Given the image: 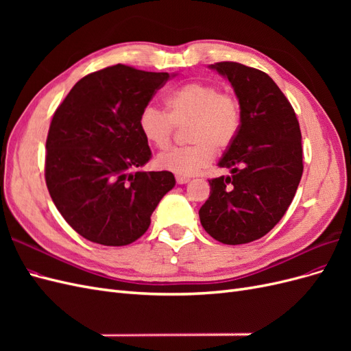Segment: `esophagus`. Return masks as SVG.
<instances>
[{"label":"esophagus","instance_id":"esophagus-1","mask_svg":"<svg viewBox=\"0 0 351 351\" xmlns=\"http://www.w3.org/2000/svg\"><path fill=\"white\" fill-rule=\"evenodd\" d=\"M176 182H177L178 184H186V183L190 182V178H189V177H184V176H176Z\"/></svg>","mask_w":351,"mask_h":351}]
</instances>
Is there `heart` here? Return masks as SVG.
<instances>
[{
	"label": "heart",
	"mask_w": 351,
	"mask_h": 351,
	"mask_svg": "<svg viewBox=\"0 0 351 351\" xmlns=\"http://www.w3.org/2000/svg\"><path fill=\"white\" fill-rule=\"evenodd\" d=\"M167 112L154 105L145 107L137 127L146 143L164 151L173 141L174 125L189 123L186 146L173 147L156 158L158 168L177 176H193L208 167L215 149L224 152L236 142L243 123L237 97L221 92L217 84L190 82L174 89L165 99Z\"/></svg>",
	"instance_id": "heart-1"
}]
</instances>
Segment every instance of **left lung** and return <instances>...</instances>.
I'll list each match as a JSON object with an SVG mask.
<instances>
[{
  "label": "left lung",
  "mask_w": 351,
  "mask_h": 351,
  "mask_svg": "<svg viewBox=\"0 0 351 351\" xmlns=\"http://www.w3.org/2000/svg\"><path fill=\"white\" fill-rule=\"evenodd\" d=\"M236 90L243 123L219 167L231 176L208 180L210 195L199 209L200 224L224 244L263 237L289 209L303 174L299 120L275 82L234 61L215 62Z\"/></svg>",
  "instance_id": "obj_1"
}]
</instances>
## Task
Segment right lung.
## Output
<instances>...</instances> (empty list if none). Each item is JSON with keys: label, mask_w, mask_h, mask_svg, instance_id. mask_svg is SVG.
<instances>
[{"label": "right lung", "mask_w": 351, "mask_h": 351, "mask_svg": "<svg viewBox=\"0 0 351 351\" xmlns=\"http://www.w3.org/2000/svg\"><path fill=\"white\" fill-rule=\"evenodd\" d=\"M168 73L115 64L82 77L52 117L45 182L60 214L82 237L104 246L141 239L169 171H141L152 158L137 119Z\"/></svg>", "instance_id": "right-lung-1"}]
</instances>
